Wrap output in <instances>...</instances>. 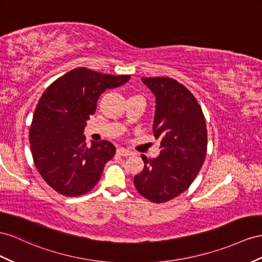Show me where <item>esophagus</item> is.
<instances>
[{
	"mask_svg": "<svg viewBox=\"0 0 262 262\" xmlns=\"http://www.w3.org/2000/svg\"><path fill=\"white\" fill-rule=\"evenodd\" d=\"M117 154L119 156H123V157H128L130 155H133V151L126 149V148H118L117 149Z\"/></svg>",
	"mask_w": 262,
	"mask_h": 262,
	"instance_id": "obj_1",
	"label": "esophagus"
}]
</instances>
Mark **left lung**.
<instances>
[{
  "label": "left lung",
  "instance_id": "obj_1",
  "mask_svg": "<svg viewBox=\"0 0 262 262\" xmlns=\"http://www.w3.org/2000/svg\"><path fill=\"white\" fill-rule=\"evenodd\" d=\"M156 96L154 136L160 139L158 157L144 160L134 177L138 192L152 203H166L189 188L207 154L204 113L188 89L170 77H143Z\"/></svg>",
  "mask_w": 262,
  "mask_h": 262
}]
</instances>
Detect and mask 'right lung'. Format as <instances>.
I'll use <instances>...</instances> for the list:
<instances>
[{"label": "right lung", "instance_id": "obj_1", "mask_svg": "<svg viewBox=\"0 0 262 262\" xmlns=\"http://www.w3.org/2000/svg\"><path fill=\"white\" fill-rule=\"evenodd\" d=\"M129 78L78 67L53 82L39 98L30 128L31 151L39 175L58 193L77 197L98 183L116 148L107 140L89 148L84 127L100 94Z\"/></svg>", "mask_w": 262, "mask_h": 262}]
</instances>
